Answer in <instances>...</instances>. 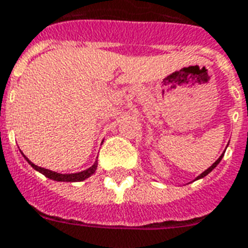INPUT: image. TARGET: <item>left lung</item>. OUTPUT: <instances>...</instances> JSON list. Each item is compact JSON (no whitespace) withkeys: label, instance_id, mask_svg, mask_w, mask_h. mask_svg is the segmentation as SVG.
<instances>
[{"label":"left lung","instance_id":"left-lung-1","mask_svg":"<svg viewBox=\"0 0 248 248\" xmlns=\"http://www.w3.org/2000/svg\"><path fill=\"white\" fill-rule=\"evenodd\" d=\"M223 155H224V154H222V155L219 156V158H218V159H217V161L214 162V163H213V165H211V166L208 167L207 170H204V171H203L202 174H199V175H198V177L195 178V181H198V179H201V178H204V177H206V175H207V174H210V172L213 171L214 169H215V167H217V166H218V165H219V162L222 161V158H223Z\"/></svg>","mask_w":248,"mask_h":248}]
</instances>
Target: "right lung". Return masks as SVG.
<instances>
[{
    "label": "right lung",
    "mask_w": 248,
    "mask_h": 248,
    "mask_svg": "<svg viewBox=\"0 0 248 248\" xmlns=\"http://www.w3.org/2000/svg\"><path fill=\"white\" fill-rule=\"evenodd\" d=\"M21 153H22V151H21ZM22 155H24V154H22ZM24 158L28 161V163H29L30 166L33 167L34 170L40 171L41 174H44L46 178H49L51 181H57V182H82V181H85V179H87L89 177H92L93 174L95 172V170H97L98 166V162L95 161L93 166H90L89 169H86V170H83V171L73 172V174H61V172L51 171V170H47V169H44V167L37 166L33 162H30L29 158H26L25 155Z\"/></svg>",
    "instance_id": "obj_1"
}]
</instances>
